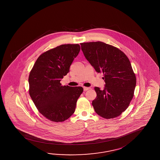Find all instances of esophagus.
Here are the masks:
<instances>
[{"label":"esophagus","mask_w":160,"mask_h":160,"mask_svg":"<svg viewBox=\"0 0 160 160\" xmlns=\"http://www.w3.org/2000/svg\"><path fill=\"white\" fill-rule=\"evenodd\" d=\"M91 89V88L85 87H84V91H88V90H89V89Z\"/></svg>","instance_id":"1"}]
</instances>
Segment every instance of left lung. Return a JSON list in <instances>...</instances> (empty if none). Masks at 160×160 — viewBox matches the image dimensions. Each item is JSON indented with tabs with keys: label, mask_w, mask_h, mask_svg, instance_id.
I'll use <instances>...</instances> for the list:
<instances>
[{
	"label": "left lung",
	"mask_w": 160,
	"mask_h": 160,
	"mask_svg": "<svg viewBox=\"0 0 160 160\" xmlns=\"http://www.w3.org/2000/svg\"><path fill=\"white\" fill-rule=\"evenodd\" d=\"M85 57L96 72H102L105 88H94L96 98L92 105L97 114L106 119L119 116L130 105L136 78L130 60L119 48L102 42L80 43Z\"/></svg>",
	"instance_id": "8db88e82"
}]
</instances>
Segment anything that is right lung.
<instances>
[{
	"instance_id": "obj_1",
	"label": "right lung",
	"mask_w": 160,
	"mask_h": 160,
	"mask_svg": "<svg viewBox=\"0 0 160 160\" xmlns=\"http://www.w3.org/2000/svg\"><path fill=\"white\" fill-rule=\"evenodd\" d=\"M80 50L78 44L58 46L37 58L29 76V93L37 109L54 122L66 121L74 113L83 92L82 87L62 85L60 82Z\"/></svg>"
}]
</instances>
